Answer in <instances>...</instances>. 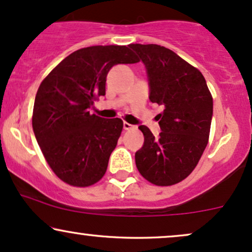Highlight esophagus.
I'll return each mask as SVG.
<instances>
[{
    "instance_id": "34e87169",
    "label": "esophagus",
    "mask_w": 252,
    "mask_h": 252,
    "mask_svg": "<svg viewBox=\"0 0 252 252\" xmlns=\"http://www.w3.org/2000/svg\"><path fill=\"white\" fill-rule=\"evenodd\" d=\"M123 128L124 130H131L135 129V126H132V124H130L128 122H123Z\"/></svg>"
}]
</instances>
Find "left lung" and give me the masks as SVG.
Masks as SVG:
<instances>
[{
  "instance_id": "8db88e82",
  "label": "left lung",
  "mask_w": 252,
  "mask_h": 252,
  "mask_svg": "<svg viewBox=\"0 0 252 252\" xmlns=\"http://www.w3.org/2000/svg\"><path fill=\"white\" fill-rule=\"evenodd\" d=\"M146 65L149 99L164 106L158 114V137L140 126L144 143L135 154L140 174L156 186H172L186 179L209 143L213 99L198 68L160 45H129Z\"/></svg>"
}]
</instances>
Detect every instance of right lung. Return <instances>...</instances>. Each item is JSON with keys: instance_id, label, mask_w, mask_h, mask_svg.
Listing matches in <instances>:
<instances>
[{"instance_id": "1", "label": "right lung", "mask_w": 252, "mask_h": 252, "mask_svg": "<svg viewBox=\"0 0 252 252\" xmlns=\"http://www.w3.org/2000/svg\"><path fill=\"white\" fill-rule=\"evenodd\" d=\"M138 62L128 46H91L66 57L40 84L32 124L48 166L60 180L88 187L105 174L123 121L90 114V108L105 94L112 66Z\"/></svg>"}]
</instances>
